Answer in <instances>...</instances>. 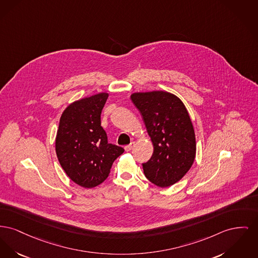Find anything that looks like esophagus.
I'll list each match as a JSON object with an SVG mask.
<instances>
[{
	"instance_id": "obj_1",
	"label": "esophagus",
	"mask_w": 258,
	"mask_h": 258,
	"mask_svg": "<svg viewBox=\"0 0 258 258\" xmlns=\"http://www.w3.org/2000/svg\"><path fill=\"white\" fill-rule=\"evenodd\" d=\"M134 146H135V142H132L131 144L124 146V150L126 152L131 151V150L134 148Z\"/></svg>"
}]
</instances>
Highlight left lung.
I'll return each instance as SVG.
<instances>
[{"instance_id":"left-lung-1","label":"left lung","mask_w":258,"mask_h":258,"mask_svg":"<svg viewBox=\"0 0 258 258\" xmlns=\"http://www.w3.org/2000/svg\"><path fill=\"white\" fill-rule=\"evenodd\" d=\"M131 99L140 112L154 152L142 164L146 178L159 187L179 181L196 156L195 132L181 100L164 91L136 92Z\"/></svg>"}]
</instances>
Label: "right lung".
Returning <instances> with one entry per match:
<instances>
[{"instance_id": "obj_1", "label": "right lung", "mask_w": 258, "mask_h": 258, "mask_svg": "<svg viewBox=\"0 0 258 258\" xmlns=\"http://www.w3.org/2000/svg\"><path fill=\"white\" fill-rule=\"evenodd\" d=\"M108 93L85 97L67 107L60 117L55 151L68 177L85 188H93L108 177L123 148L108 143L101 126V111Z\"/></svg>"}]
</instances>
